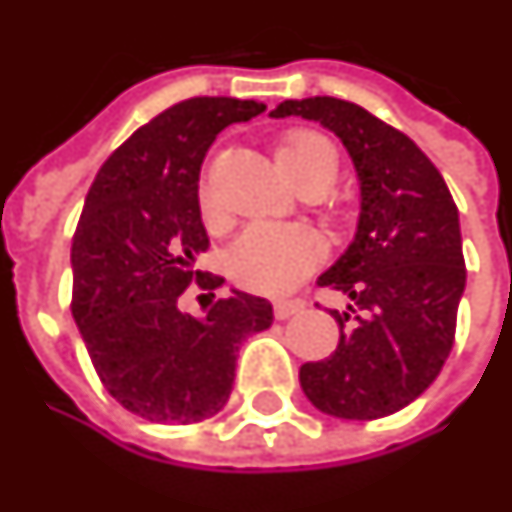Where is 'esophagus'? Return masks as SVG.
<instances>
[{
    "instance_id": "esophagus-1",
    "label": "esophagus",
    "mask_w": 512,
    "mask_h": 512,
    "mask_svg": "<svg viewBox=\"0 0 512 512\" xmlns=\"http://www.w3.org/2000/svg\"><path fill=\"white\" fill-rule=\"evenodd\" d=\"M302 307H305V302H299V299H291V302H277V305H274V318L285 321V318L296 316Z\"/></svg>"
}]
</instances>
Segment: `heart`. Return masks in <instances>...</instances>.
<instances>
[{"instance_id":"b5f03b06","label":"heart","mask_w":512,"mask_h":512,"mask_svg":"<svg viewBox=\"0 0 512 512\" xmlns=\"http://www.w3.org/2000/svg\"><path fill=\"white\" fill-rule=\"evenodd\" d=\"M277 166L293 185L321 182L330 188L338 171L332 144L310 130L288 132L277 144ZM207 199V196H205ZM321 241L302 224H249L227 252V271L241 288L285 293L321 263Z\"/></svg>"}]
</instances>
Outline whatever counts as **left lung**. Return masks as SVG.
<instances>
[{
    "label": "left lung",
    "mask_w": 512,
    "mask_h": 512,
    "mask_svg": "<svg viewBox=\"0 0 512 512\" xmlns=\"http://www.w3.org/2000/svg\"><path fill=\"white\" fill-rule=\"evenodd\" d=\"M302 116L341 138L360 182L355 241L321 277L349 305L327 360L299 368L302 391L335 418L391 416L427 391L455 343L466 260L455 199L405 132L335 96L285 99L271 119Z\"/></svg>",
    "instance_id": "8db88e82"
}]
</instances>
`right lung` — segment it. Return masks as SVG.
Returning <instances> with one entry per match:
<instances>
[{"label": "right lung", "mask_w": 512, "mask_h": 512, "mask_svg": "<svg viewBox=\"0 0 512 512\" xmlns=\"http://www.w3.org/2000/svg\"><path fill=\"white\" fill-rule=\"evenodd\" d=\"M266 110L255 99L196 96L171 105L107 157L71 244V313L99 380L130 413L194 424L227 405L241 343L271 327L260 296L232 291L205 318L180 293L219 288L196 271L207 252L199 171L224 127Z\"/></svg>", "instance_id": "right-lung-1"}]
</instances>
